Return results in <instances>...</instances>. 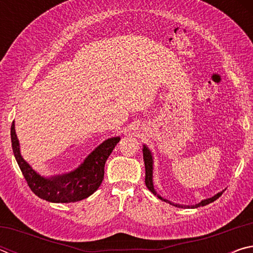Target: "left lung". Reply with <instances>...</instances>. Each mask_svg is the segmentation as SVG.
I'll return each mask as SVG.
<instances>
[{"instance_id": "obj_1", "label": "left lung", "mask_w": 253, "mask_h": 253, "mask_svg": "<svg viewBox=\"0 0 253 253\" xmlns=\"http://www.w3.org/2000/svg\"><path fill=\"white\" fill-rule=\"evenodd\" d=\"M143 156H144V163H145V184H146L147 188H148L149 191L152 192V193H153L154 195H157L156 191L154 190V185H153V160H152V154H151V152H149V149H148L146 146H144V148H143ZM222 193H223V192H220V193H217L216 195H214L213 198H210V199L204 200V201H202V202L199 203V204L192 205L191 208L204 207V205L212 203V202H214V201H215V200L219 199L220 196L222 195ZM157 196H158V198H160L162 201H165V202L172 204V205H174V207H177V208H190V207H184V205H179V204H175V203L169 202V201L161 198L160 195H157Z\"/></svg>"}]
</instances>
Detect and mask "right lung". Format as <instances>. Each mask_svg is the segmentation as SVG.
I'll return each instance as SVG.
<instances>
[{
	"label": "right lung",
	"instance_id": "obj_1",
	"mask_svg": "<svg viewBox=\"0 0 253 253\" xmlns=\"http://www.w3.org/2000/svg\"><path fill=\"white\" fill-rule=\"evenodd\" d=\"M119 140V137L107 139L85 158L83 164L74 172L45 178L34 172V169L21 156L14 122L11 126L12 149L29 187L40 199L53 203L78 202L96 192L104 179L107 158Z\"/></svg>",
	"mask_w": 253,
	"mask_h": 253
}]
</instances>
